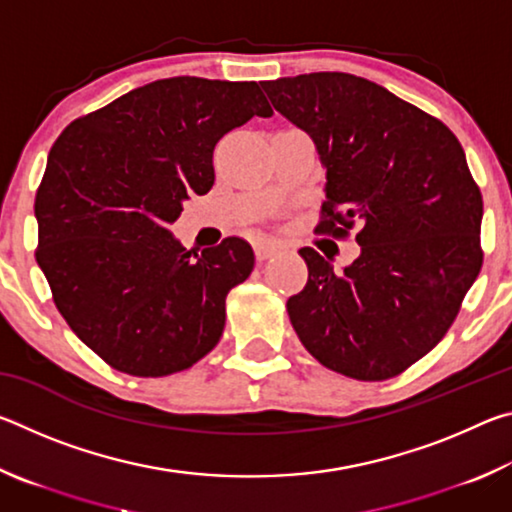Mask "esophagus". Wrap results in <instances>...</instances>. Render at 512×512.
<instances>
[{"label": "esophagus", "instance_id": "esophagus-1", "mask_svg": "<svg viewBox=\"0 0 512 512\" xmlns=\"http://www.w3.org/2000/svg\"><path fill=\"white\" fill-rule=\"evenodd\" d=\"M277 250H280V246H277L275 241H257V244H255L257 262H266V259L271 257V255H275Z\"/></svg>", "mask_w": 512, "mask_h": 512}]
</instances>
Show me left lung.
I'll return each mask as SVG.
<instances>
[{
  "label": "left lung",
  "mask_w": 512,
  "mask_h": 512,
  "mask_svg": "<svg viewBox=\"0 0 512 512\" xmlns=\"http://www.w3.org/2000/svg\"><path fill=\"white\" fill-rule=\"evenodd\" d=\"M273 108L314 140L327 171L316 232L361 255L343 273L314 248L287 300L298 339L359 381L400 375L443 341L483 264V198L443 121L343 72L266 81Z\"/></svg>",
  "instance_id": "obj_1"
}]
</instances>
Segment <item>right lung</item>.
Masks as SVG:
<instances>
[{"label":"right lung","instance_id":"add662e5","mask_svg":"<svg viewBox=\"0 0 512 512\" xmlns=\"http://www.w3.org/2000/svg\"><path fill=\"white\" fill-rule=\"evenodd\" d=\"M271 115L255 81L173 76L74 119L51 146L36 259L60 316L108 366L164 377L219 343L253 248L228 237L198 255L169 223L212 189L216 142Z\"/></svg>","mask_w":512,"mask_h":512}]
</instances>
